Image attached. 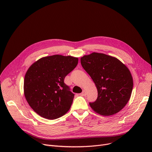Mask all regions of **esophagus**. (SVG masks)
I'll use <instances>...</instances> for the list:
<instances>
[{"mask_svg": "<svg viewBox=\"0 0 152 152\" xmlns=\"http://www.w3.org/2000/svg\"><path fill=\"white\" fill-rule=\"evenodd\" d=\"M87 93H86V91L85 90H84L83 91V92L81 94V95H83V96H85V95H86Z\"/></svg>", "mask_w": 152, "mask_h": 152, "instance_id": "1", "label": "esophagus"}]
</instances>
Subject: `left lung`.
Returning a JSON list of instances; mask_svg holds the SVG:
<instances>
[{
	"label": "left lung",
	"instance_id": "8db88e82",
	"mask_svg": "<svg viewBox=\"0 0 152 152\" xmlns=\"http://www.w3.org/2000/svg\"><path fill=\"white\" fill-rule=\"evenodd\" d=\"M81 63L97 89V100L89 103L92 109L103 116L121 110L129 100L133 88L129 69L118 58L96 52L83 56Z\"/></svg>",
	"mask_w": 152,
	"mask_h": 152
}]
</instances>
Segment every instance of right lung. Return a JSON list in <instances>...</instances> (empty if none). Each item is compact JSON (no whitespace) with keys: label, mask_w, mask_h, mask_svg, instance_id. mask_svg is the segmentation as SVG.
<instances>
[{"label":"right lung","mask_w":152,"mask_h":152,"mask_svg":"<svg viewBox=\"0 0 152 152\" xmlns=\"http://www.w3.org/2000/svg\"><path fill=\"white\" fill-rule=\"evenodd\" d=\"M77 63L78 58L54 55L40 58L29 68L24 80V94L36 113L55 119L68 112L75 94L64 79Z\"/></svg>","instance_id":"right-lung-1"}]
</instances>
